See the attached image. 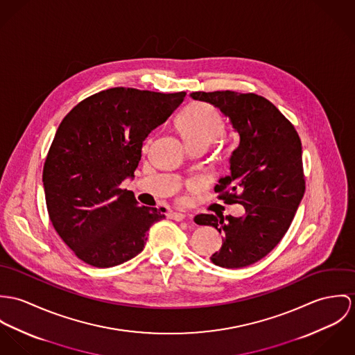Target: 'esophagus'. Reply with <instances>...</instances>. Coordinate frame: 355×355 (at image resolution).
I'll use <instances>...</instances> for the list:
<instances>
[{"instance_id":"obj_1","label":"esophagus","mask_w":355,"mask_h":355,"mask_svg":"<svg viewBox=\"0 0 355 355\" xmlns=\"http://www.w3.org/2000/svg\"><path fill=\"white\" fill-rule=\"evenodd\" d=\"M170 218H171L173 220H175V222H181V220H184V219L187 218V215L182 214V212H171V214H170Z\"/></svg>"}]
</instances>
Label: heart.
Wrapping results in <instances>:
<instances>
[{"label": "heart", "mask_w": 355, "mask_h": 355, "mask_svg": "<svg viewBox=\"0 0 355 355\" xmlns=\"http://www.w3.org/2000/svg\"><path fill=\"white\" fill-rule=\"evenodd\" d=\"M175 126L187 147L205 146L225 133V121L220 113L207 103H191L175 119Z\"/></svg>", "instance_id": "obj_1"}]
</instances>
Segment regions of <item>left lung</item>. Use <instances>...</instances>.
Segmentation results:
<instances>
[{
	"label": "left lung",
	"instance_id": "1",
	"mask_svg": "<svg viewBox=\"0 0 355 355\" xmlns=\"http://www.w3.org/2000/svg\"><path fill=\"white\" fill-rule=\"evenodd\" d=\"M191 98L218 107L239 136L230 174L218 181L215 192L245 208L239 218L201 214L196 223L223 234L220 250L211 256L215 266L248 267L280 242L305 193L300 136L270 101L256 94L198 91Z\"/></svg>",
	"mask_w": 355,
	"mask_h": 355
}]
</instances>
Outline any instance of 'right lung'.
<instances>
[{
  "label": "right lung",
  "mask_w": 355,
  "mask_h": 355,
  "mask_svg": "<svg viewBox=\"0 0 355 355\" xmlns=\"http://www.w3.org/2000/svg\"><path fill=\"white\" fill-rule=\"evenodd\" d=\"M187 92L116 87L75 106L60 123L43 167L50 220L84 263L107 268L137 256L164 209L139 205L119 185L135 177L143 141Z\"/></svg>",
  "instance_id": "1"
}]
</instances>
